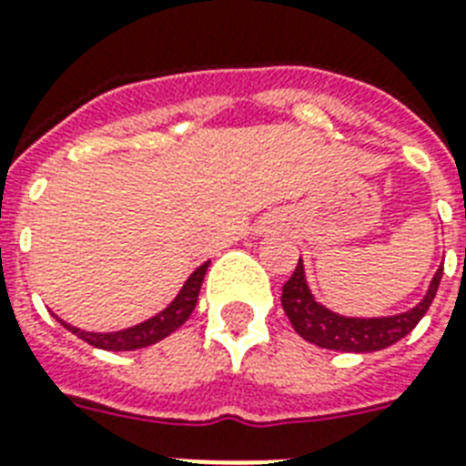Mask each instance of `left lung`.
I'll use <instances>...</instances> for the list:
<instances>
[{
    "mask_svg": "<svg viewBox=\"0 0 466 466\" xmlns=\"http://www.w3.org/2000/svg\"><path fill=\"white\" fill-rule=\"evenodd\" d=\"M443 276V267L438 268L431 279V286L426 290L424 299L412 309L393 314V317H343L338 311L329 309L314 299L305 279V264L298 261L290 280L283 286L280 305L290 319L298 336L309 343L338 352H376V350L390 348L405 338L414 326L421 321L433 298H436L438 283Z\"/></svg>",
    "mask_w": 466,
    "mask_h": 466,
    "instance_id": "obj_1",
    "label": "left lung"
}]
</instances>
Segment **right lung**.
Listing matches in <instances>:
<instances>
[{
  "label": "right lung",
  "instance_id": "right-lung-1",
  "mask_svg": "<svg viewBox=\"0 0 466 466\" xmlns=\"http://www.w3.org/2000/svg\"><path fill=\"white\" fill-rule=\"evenodd\" d=\"M207 267H209V261H205L202 267H198L187 276V280L183 283V288L178 290V295L171 299V305H167L159 314L155 317H149L147 321H142V324L128 326V329L123 330H111V333H95V330H80L76 326L66 324V321H61L56 314V321H59L64 329H68L73 336H78L80 340H86V343L95 345L99 350H109V352H128V350H140V348H149V345L159 343L167 336H171L173 330L180 329V326L186 324L187 317L192 314L195 305H198V295L199 288H202V280H205Z\"/></svg>",
  "mask_w": 466,
  "mask_h": 466
}]
</instances>
